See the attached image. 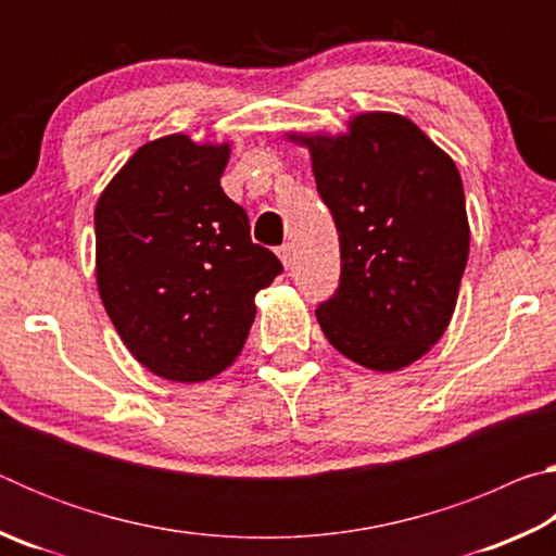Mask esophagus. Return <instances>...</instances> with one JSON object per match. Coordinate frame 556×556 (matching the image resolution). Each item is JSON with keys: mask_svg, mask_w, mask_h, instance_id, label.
<instances>
[{"mask_svg": "<svg viewBox=\"0 0 556 556\" xmlns=\"http://www.w3.org/2000/svg\"><path fill=\"white\" fill-rule=\"evenodd\" d=\"M277 255H279V260H281V265L289 267L291 260H294V250H291L289 242H285V244H281V248L277 250Z\"/></svg>", "mask_w": 556, "mask_h": 556, "instance_id": "1", "label": "esophagus"}]
</instances>
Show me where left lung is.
Returning a JSON list of instances; mask_svg holds the SVG:
<instances>
[{
  "label": "left lung",
  "instance_id": "obj_1",
  "mask_svg": "<svg viewBox=\"0 0 556 556\" xmlns=\"http://www.w3.org/2000/svg\"><path fill=\"white\" fill-rule=\"evenodd\" d=\"M289 139L312 152L341 240V281L316 308L324 336L363 368H407L444 336L468 262L454 159L394 112L355 115L338 137Z\"/></svg>",
  "mask_w": 556,
  "mask_h": 556
}]
</instances>
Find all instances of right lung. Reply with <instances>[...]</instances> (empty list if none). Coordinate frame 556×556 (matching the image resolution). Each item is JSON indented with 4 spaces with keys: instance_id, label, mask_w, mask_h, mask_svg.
Returning <instances> with one entry per match:
<instances>
[{
    "instance_id": "1",
    "label": "right lung",
    "mask_w": 556,
    "mask_h": 556,
    "mask_svg": "<svg viewBox=\"0 0 556 556\" xmlns=\"http://www.w3.org/2000/svg\"><path fill=\"white\" fill-rule=\"evenodd\" d=\"M228 159L230 144L154 139L96 205L100 299L127 351L164 380L203 382L232 365L255 321V294L281 271L223 193Z\"/></svg>"
}]
</instances>
